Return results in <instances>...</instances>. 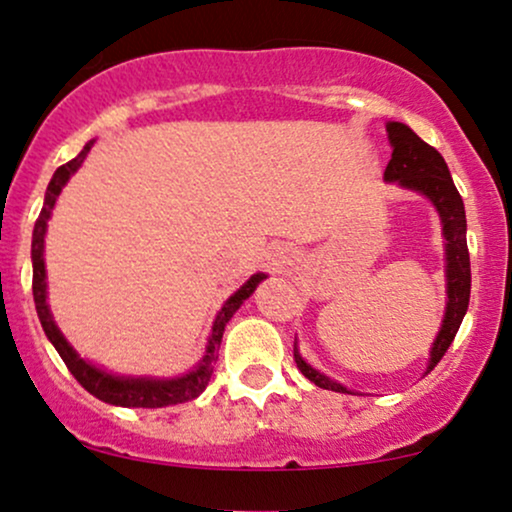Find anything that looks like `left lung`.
<instances>
[{
	"mask_svg": "<svg viewBox=\"0 0 512 512\" xmlns=\"http://www.w3.org/2000/svg\"><path fill=\"white\" fill-rule=\"evenodd\" d=\"M387 137L392 144V160L385 167V181H399L404 189L423 193L425 198L432 200L442 219V234H444V248H446V312L442 328H439L435 342H432L430 364L428 373L439 364L444 357L446 349L454 342L458 328L465 312H468L470 302V255H468V241H465V208L463 198L458 193L454 179H451L449 167H446L444 158L439 155L437 148L425 144L423 139L406 127L404 122H387ZM295 364L300 368L304 378L312 380L314 385L323 387V390L333 392H347L345 385L335 383L312 368L300 357L295 347Z\"/></svg>",
	"mask_w": 512,
	"mask_h": 512,
	"instance_id": "8db88e82",
	"label": "left lung"
}]
</instances>
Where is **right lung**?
<instances>
[{"label":"right lung","instance_id":"right-lung-1","mask_svg":"<svg viewBox=\"0 0 512 512\" xmlns=\"http://www.w3.org/2000/svg\"><path fill=\"white\" fill-rule=\"evenodd\" d=\"M92 144L94 141H89L77 158L58 167L54 177L49 181L47 193H44L42 212L35 222V231H32V297H35L37 316H40V323L44 333H47V338L51 340V345L56 347V352L61 354L63 361H66L68 371L73 373L77 383H80L89 394H94L96 399L113 406H127V409L129 406H132V409H163V406L184 404V401L196 399L198 394L208 387L219 357L224 326L229 323L231 316L236 314V309L241 307L243 300H248V297L255 293V288L260 286V281H264L267 276H250L248 283H243L241 290H236V293L224 302V307L219 309L215 319V326H212V335L208 340V347H205V357L200 359V364L193 368L191 373L181 375V378H125V375L106 373L101 371V368L89 364V361H84L80 354L70 347V342L63 338V333L58 331V326L54 323V316L49 312L47 269H44V234H47V222L51 217V210H54L56 205L58 193L63 191L66 181L80 170V165L84 163V158H87Z\"/></svg>","mask_w":512,"mask_h":512}]
</instances>
